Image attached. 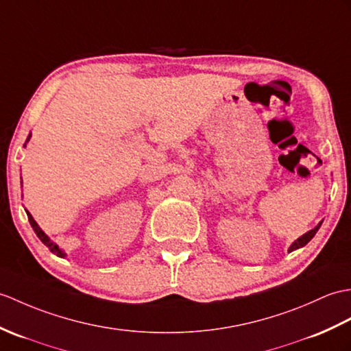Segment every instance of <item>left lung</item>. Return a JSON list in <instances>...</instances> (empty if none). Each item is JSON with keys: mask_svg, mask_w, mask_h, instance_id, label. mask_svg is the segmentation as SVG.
<instances>
[{"mask_svg": "<svg viewBox=\"0 0 351 351\" xmlns=\"http://www.w3.org/2000/svg\"><path fill=\"white\" fill-rule=\"evenodd\" d=\"M320 226H322V223H320V224H317L313 230H309V232H308V233H305L304 236H300V238H299L298 241H295V242L291 243V247L289 248V251L291 252V251H295V250H298V248H300V247L306 245V243L314 238V234L317 233V230L320 229Z\"/></svg>", "mask_w": 351, "mask_h": 351, "instance_id": "obj_1", "label": "left lung"}]
</instances>
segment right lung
Listing matches in <instances>:
<instances>
[{
  "label": "right lung",
  "mask_w": 351,
  "mask_h": 351,
  "mask_svg": "<svg viewBox=\"0 0 351 351\" xmlns=\"http://www.w3.org/2000/svg\"><path fill=\"white\" fill-rule=\"evenodd\" d=\"M29 137H31V134H29ZM29 137H28V141H29ZM28 141H27V142H28ZM23 146H25V145H23ZM27 215H28V219H29V224H31V227H32V229H34L36 234L38 236V239L42 241V242L45 243V245H46L49 250H51V251L53 252V254H56V256H58V257H64V256H65L64 252H62V251L58 248V245H56V243H53L51 239L47 238V236L45 234V232H43L42 229H40V227L37 226V223L34 221V218H32V215L28 213V210H27Z\"/></svg>",
  "instance_id": "1"
}]
</instances>
